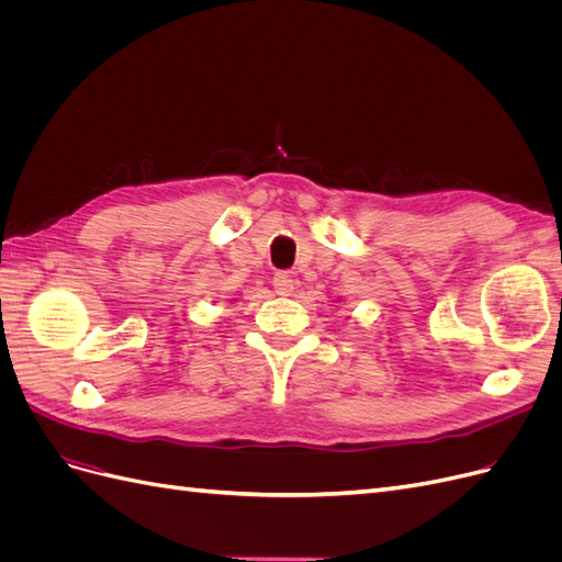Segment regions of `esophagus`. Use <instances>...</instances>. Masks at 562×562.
<instances>
[{"label":"esophagus","mask_w":562,"mask_h":562,"mask_svg":"<svg viewBox=\"0 0 562 562\" xmlns=\"http://www.w3.org/2000/svg\"><path fill=\"white\" fill-rule=\"evenodd\" d=\"M271 283H274V291L279 295H291L293 293V285H295L293 277L288 274V271H277L274 279H271Z\"/></svg>","instance_id":"obj_1"}]
</instances>
